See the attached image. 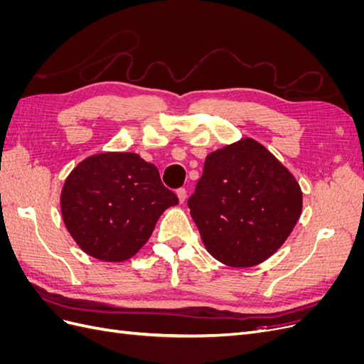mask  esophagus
I'll return each mask as SVG.
<instances>
[{
  "label": "esophagus",
  "mask_w": 364,
  "mask_h": 364,
  "mask_svg": "<svg viewBox=\"0 0 364 364\" xmlns=\"http://www.w3.org/2000/svg\"><path fill=\"white\" fill-rule=\"evenodd\" d=\"M176 194H178V197H179V202L183 203L185 199H186V190L185 188H179L178 191H176Z\"/></svg>",
  "instance_id": "obj_1"
}]
</instances>
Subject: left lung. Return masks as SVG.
<instances>
[{
	"instance_id": "1",
	"label": "left lung",
	"mask_w": 364,
	"mask_h": 364,
	"mask_svg": "<svg viewBox=\"0 0 364 364\" xmlns=\"http://www.w3.org/2000/svg\"><path fill=\"white\" fill-rule=\"evenodd\" d=\"M188 208L206 250L230 267L277 252L302 211L294 176L252 138L209 153Z\"/></svg>"
}]
</instances>
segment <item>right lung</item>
<instances>
[{
    "label": "right lung",
    "instance_id": "obj_1",
    "mask_svg": "<svg viewBox=\"0 0 364 364\" xmlns=\"http://www.w3.org/2000/svg\"><path fill=\"white\" fill-rule=\"evenodd\" d=\"M179 203L155 165L136 153H100L70 173L60 194L65 226L97 259H129L146 245L165 209Z\"/></svg>",
    "mask_w": 364,
    "mask_h": 364
}]
</instances>
